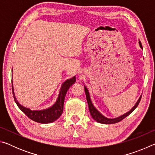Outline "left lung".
<instances>
[{
    "label": "left lung",
    "mask_w": 155,
    "mask_h": 155,
    "mask_svg": "<svg viewBox=\"0 0 155 155\" xmlns=\"http://www.w3.org/2000/svg\"><path fill=\"white\" fill-rule=\"evenodd\" d=\"M139 44H140V46L141 47V48H142V46H141V41H139ZM84 89H85V95H86V98H87V104H88V107H89V110H90V113L91 115V117H93L94 120H95L96 122H98L99 123H101V124H115V123L119 122L122 120L123 119H124L126 117H127L128 115H129L131 113H132L134 110L136 109V107L138 106L139 103L141 101V96L140 97V98L137 101V103L135 104V106L131 109L129 111L126 113L125 114L121 115V116L115 117V118H107V117H104V115H102L101 113H100L98 110H97L95 107H94L92 103H91V99H90V94H89L88 90L87 87L84 85Z\"/></svg>",
    "instance_id": "left-lung-1"
}]
</instances>
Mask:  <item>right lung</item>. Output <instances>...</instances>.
<instances>
[{"label": "right lung", "mask_w": 155, "mask_h": 155, "mask_svg": "<svg viewBox=\"0 0 155 155\" xmlns=\"http://www.w3.org/2000/svg\"><path fill=\"white\" fill-rule=\"evenodd\" d=\"M76 81V77L70 79H68L62 84L61 90H60L58 98H57L56 103L53 105L44 110H38V111H35V110H31L30 109L27 108V107H23L22 105L18 103L15 96L14 87L12 86V91L13 95H14V101L15 103L19 107V109L22 111L24 114L28 116L31 120H33L36 122L41 123V124H48V123L53 122L57 120L59 117L61 116L64 110V103L65 95L70 87H71L72 84H74Z\"/></svg>", "instance_id": "obj_1"}]
</instances>
